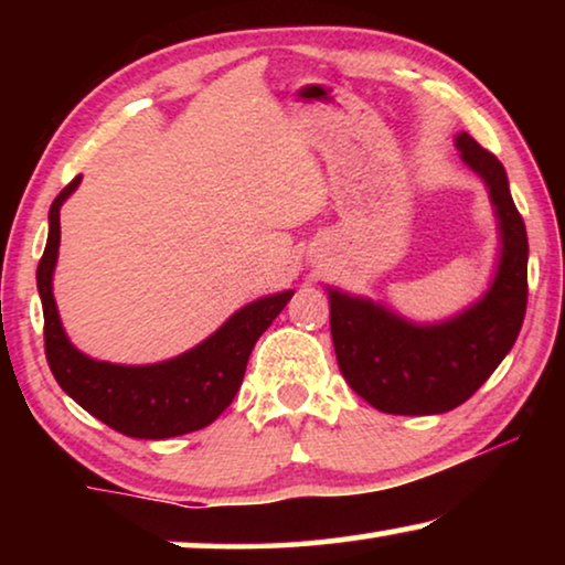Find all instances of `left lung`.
Listing matches in <instances>:
<instances>
[{
    "label": "left lung",
    "instance_id": "left-lung-1",
    "mask_svg": "<svg viewBox=\"0 0 565 565\" xmlns=\"http://www.w3.org/2000/svg\"><path fill=\"white\" fill-rule=\"evenodd\" d=\"M460 159L481 177L499 228L489 288L450 319L419 323L393 308L327 288L331 339L350 388L377 412L429 416L466 404L507 358L527 308V231L501 161L468 134L455 136Z\"/></svg>",
    "mask_w": 565,
    "mask_h": 565
}]
</instances>
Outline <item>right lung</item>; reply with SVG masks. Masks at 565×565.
I'll use <instances>...</instances> for the list:
<instances>
[{
	"instance_id": "obj_1",
	"label": "right lung",
	"mask_w": 565,
	"mask_h": 565,
	"mask_svg": "<svg viewBox=\"0 0 565 565\" xmlns=\"http://www.w3.org/2000/svg\"><path fill=\"white\" fill-rule=\"evenodd\" d=\"M82 174L61 190L49 211V242L38 265V292L43 303L45 358L61 388L120 435L167 439L203 429L226 412L242 388L246 362L277 313L296 290L262 296L231 313L211 337L153 365H120L76 350L61 323L53 298V269L61 244V205L79 188Z\"/></svg>"
}]
</instances>
